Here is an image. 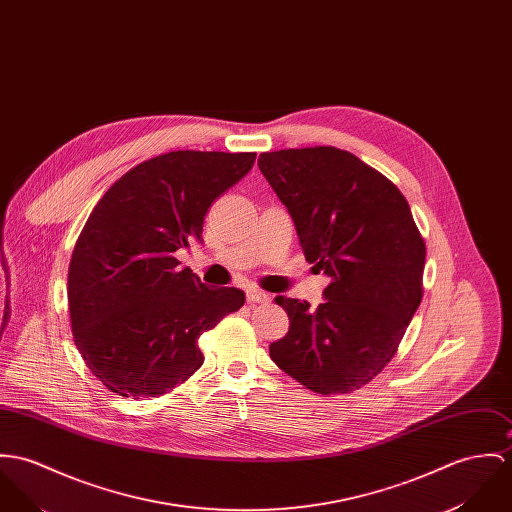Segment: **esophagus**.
Masks as SVG:
<instances>
[{"label":"esophagus","instance_id":"esophagus-1","mask_svg":"<svg viewBox=\"0 0 512 512\" xmlns=\"http://www.w3.org/2000/svg\"><path fill=\"white\" fill-rule=\"evenodd\" d=\"M246 301L252 305V303H268L270 301V295L262 289H248L246 291Z\"/></svg>","mask_w":512,"mask_h":512}]
</instances>
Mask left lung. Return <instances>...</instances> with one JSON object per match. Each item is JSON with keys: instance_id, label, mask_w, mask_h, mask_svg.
<instances>
[{"instance_id": "left-lung-1", "label": "left lung", "mask_w": 512, "mask_h": 512, "mask_svg": "<svg viewBox=\"0 0 512 512\" xmlns=\"http://www.w3.org/2000/svg\"><path fill=\"white\" fill-rule=\"evenodd\" d=\"M305 258L330 278L325 303L278 295L287 334L270 344L279 370L321 395L370 383L395 356L422 301L426 244L405 195L334 146L260 154Z\"/></svg>"}]
</instances>
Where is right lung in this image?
<instances>
[{
    "label": "right lung",
    "instance_id": "right-lung-1",
    "mask_svg": "<svg viewBox=\"0 0 512 512\" xmlns=\"http://www.w3.org/2000/svg\"><path fill=\"white\" fill-rule=\"evenodd\" d=\"M256 152L174 150L140 162L93 207L68 268L74 342L121 397H160L203 366L199 336L244 305L207 287L174 252L201 240L211 203L242 180Z\"/></svg>",
    "mask_w": 512,
    "mask_h": 512
}]
</instances>
